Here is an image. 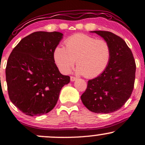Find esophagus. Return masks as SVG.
<instances>
[{
	"label": "esophagus",
	"instance_id": "obj_1",
	"mask_svg": "<svg viewBox=\"0 0 145 145\" xmlns=\"http://www.w3.org/2000/svg\"><path fill=\"white\" fill-rule=\"evenodd\" d=\"M70 80H71V82H74V81H76V80H77V78H76V77H74V76H71V78H70Z\"/></svg>",
	"mask_w": 145,
	"mask_h": 145
}]
</instances>
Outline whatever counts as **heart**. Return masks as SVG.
Segmentation results:
<instances>
[{
    "label": "heart",
    "instance_id": "obj_1",
    "mask_svg": "<svg viewBox=\"0 0 145 145\" xmlns=\"http://www.w3.org/2000/svg\"><path fill=\"white\" fill-rule=\"evenodd\" d=\"M65 48L57 46L54 51L56 65L64 74H69L76 60V74L93 78L102 74L108 65L111 48L104 39H96L85 34H76L65 41Z\"/></svg>",
    "mask_w": 145,
    "mask_h": 145
}]
</instances>
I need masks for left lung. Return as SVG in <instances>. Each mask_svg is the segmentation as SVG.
Segmentation results:
<instances>
[{"mask_svg":"<svg viewBox=\"0 0 145 145\" xmlns=\"http://www.w3.org/2000/svg\"><path fill=\"white\" fill-rule=\"evenodd\" d=\"M108 43L110 63L102 74L88 81L81 95L83 104L91 112L108 114L118 110L130 97L135 80L136 63L131 50L122 38L108 31H91Z\"/></svg>","mask_w":145,"mask_h":145,"instance_id":"left-lung-1","label":"left lung"}]
</instances>
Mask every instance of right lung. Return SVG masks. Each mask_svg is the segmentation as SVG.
<instances>
[{"mask_svg":"<svg viewBox=\"0 0 145 145\" xmlns=\"http://www.w3.org/2000/svg\"><path fill=\"white\" fill-rule=\"evenodd\" d=\"M63 38L59 32L38 31L23 38L14 48L6 67L9 99L29 116H40L54 108L70 77L61 74L54 51Z\"/></svg>","mask_w":145,"mask_h":145,"instance_id":"obj_1","label":"right lung"}]
</instances>
